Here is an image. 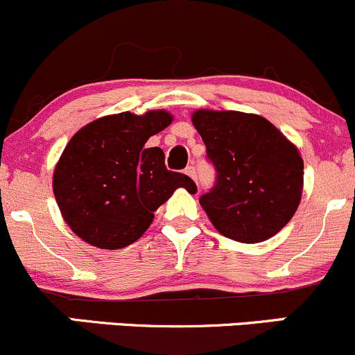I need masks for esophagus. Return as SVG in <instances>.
I'll return each mask as SVG.
<instances>
[{
  "label": "esophagus",
  "instance_id": "1",
  "mask_svg": "<svg viewBox=\"0 0 355 355\" xmlns=\"http://www.w3.org/2000/svg\"><path fill=\"white\" fill-rule=\"evenodd\" d=\"M185 173H187L189 177L192 178V180H197V177H196V168H193V166H187V168H185Z\"/></svg>",
  "mask_w": 355,
  "mask_h": 355
}]
</instances>
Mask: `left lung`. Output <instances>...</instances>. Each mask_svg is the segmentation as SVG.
Here are the masks:
<instances>
[{
    "mask_svg": "<svg viewBox=\"0 0 355 355\" xmlns=\"http://www.w3.org/2000/svg\"><path fill=\"white\" fill-rule=\"evenodd\" d=\"M192 122L216 171L200 206L216 230L241 243L274 236L293 218L303 192V158L260 115L197 110Z\"/></svg>",
    "mask_w": 355,
    "mask_h": 355,
    "instance_id": "1",
    "label": "left lung"
}]
</instances>
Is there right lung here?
Masks as SVG:
<instances>
[{
  "label": "right lung",
  "mask_w": 355,
  "mask_h": 355,
  "mask_svg": "<svg viewBox=\"0 0 355 355\" xmlns=\"http://www.w3.org/2000/svg\"><path fill=\"white\" fill-rule=\"evenodd\" d=\"M165 110L134 115L122 112L78 130L54 171V196L62 218L87 243L124 248L141 238L156 211L175 189L197 185L168 170L162 148L146 141L168 128Z\"/></svg>",
  "instance_id": "right-lung-1"
}]
</instances>
